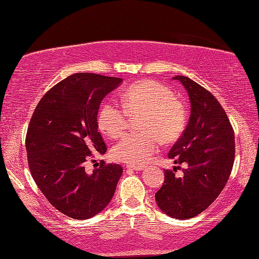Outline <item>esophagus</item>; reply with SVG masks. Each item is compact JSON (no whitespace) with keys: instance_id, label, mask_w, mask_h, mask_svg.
Returning <instances> with one entry per match:
<instances>
[{"instance_id":"obj_1","label":"esophagus","mask_w":259,"mask_h":259,"mask_svg":"<svg viewBox=\"0 0 259 259\" xmlns=\"http://www.w3.org/2000/svg\"><path fill=\"white\" fill-rule=\"evenodd\" d=\"M126 168L131 169V170H135V171H142V170L145 169V166H144V165H128Z\"/></svg>"}]
</instances>
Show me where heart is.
I'll list each match as a JSON object with an SVG mask.
<instances>
[{
    "label": "heart",
    "instance_id": "obj_1",
    "mask_svg": "<svg viewBox=\"0 0 259 259\" xmlns=\"http://www.w3.org/2000/svg\"><path fill=\"white\" fill-rule=\"evenodd\" d=\"M122 105L123 107L113 102L105 103L97 115L99 129L108 137L119 138L128 125L129 115L142 114V131L125 135L113 146L112 155L117 161L145 164L159 151L162 139L172 143L185 129V105L160 82L145 80L126 88L122 93Z\"/></svg>",
    "mask_w": 259,
    "mask_h": 259
}]
</instances>
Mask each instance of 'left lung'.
I'll return each mask as SVG.
<instances>
[{"label":"left lung","instance_id":"obj_1","mask_svg":"<svg viewBox=\"0 0 259 259\" xmlns=\"http://www.w3.org/2000/svg\"><path fill=\"white\" fill-rule=\"evenodd\" d=\"M187 91L191 116L169 159L186 163L183 176L164 170V183L155 193L157 207L165 214L188 219L211 204L225 187L234 163V131L224 108L211 93L184 75H176Z\"/></svg>","mask_w":259,"mask_h":259}]
</instances>
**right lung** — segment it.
I'll use <instances>...</instances> for the list:
<instances>
[{"label":"right lung","instance_id":"1","mask_svg":"<svg viewBox=\"0 0 259 259\" xmlns=\"http://www.w3.org/2000/svg\"><path fill=\"white\" fill-rule=\"evenodd\" d=\"M122 78L76 73L43 96L29 121L26 151L30 174L54 207L74 219H88L107 207L123 169L105 164L85 171L93 153L105 154L97 114L105 96Z\"/></svg>","mask_w":259,"mask_h":259}]
</instances>
